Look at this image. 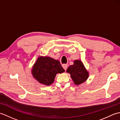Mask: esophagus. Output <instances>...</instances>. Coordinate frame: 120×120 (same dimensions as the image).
I'll return each mask as SVG.
<instances>
[{"label": "esophagus", "instance_id": "esophagus-1", "mask_svg": "<svg viewBox=\"0 0 120 120\" xmlns=\"http://www.w3.org/2000/svg\"><path fill=\"white\" fill-rule=\"evenodd\" d=\"M68 64H62V67H63V68H64V70H65V71L67 70V69L68 68Z\"/></svg>", "mask_w": 120, "mask_h": 120}]
</instances>
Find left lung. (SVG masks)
I'll return each mask as SVG.
<instances>
[{
  "instance_id": "left-lung-1",
  "label": "left lung",
  "mask_w": 120,
  "mask_h": 120,
  "mask_svg": "<svg viewBox=\"0 0 120 120\" xmlns=\"http://www.w3.org/2000/svg\"><path fill=\"white\" fill-rule=\"evenodd\" d=\"M67 72L71 74L74 83L76 85H80L87 79L89 74L80 60H75L74 65L68 68Z\"/></svg>"
}]
</instances>
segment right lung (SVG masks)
<instances>
[{
	"label": "right lung",
	"instance_id": "add662e5",
	"mask_svg": "<svg viewBox=\"0 0 120 120\" xmlns=\"http://www.w3.org/2000/svg\"><path fill=\"white\" fill-rule=\"evenodd\" d=\"M64 71L59 61L48 57H41L38 59L32 73L40 83L49 86L54 81L57 74Z\"/></svg>",
	"mask_w": 120,
	"mask_h": 120
}]
</instances>
